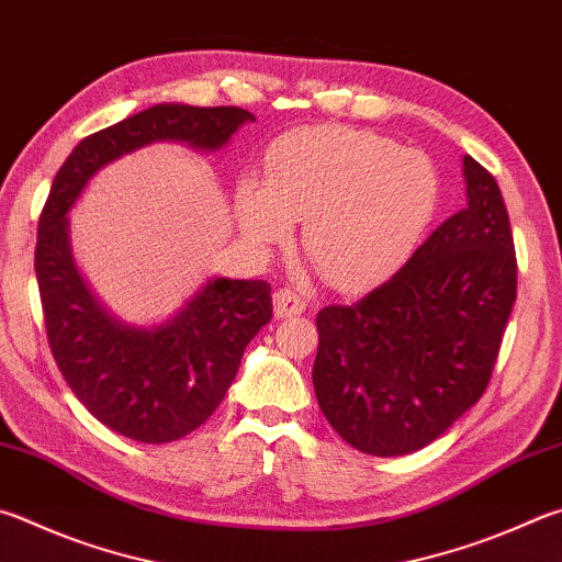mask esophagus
<instances>
[{
    "label": "esophagus",
    "mask_w": 562,
    "mask_h": 562,
    "mask_svg": "<svg viewBox=\"0 0 562 562\" xmlns=\"http://www.w3.org/2000/svg\"><path fill=\"white\" fill-rule=\"evenodd\" d=\"M304 307H307V304H304V300L294 290L282 288L274 292V316H278V319L297 316L304 312Z\"/></svg>",
    "instance_id": "1"
}]
</instances>
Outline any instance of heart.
I'll return each mask as SVG.
<instances>
[{"mask_svg":"<svg viewBox=\"0 0 562 562\" xmlns=\"http://www.w3.org/2000/svg\"><path fill=\"white\" fill-rule=\"evenodd\" d=\"M430 157L373 132L304 130L274 145L265 179L238 187V221L255 246H280L304 221L314 270L353 290L387 278L411 258L440 209Z\"/></svg>","mask_w":562,"mask_h":562,"instance_id":"1","label":"heart"}]
</instances>
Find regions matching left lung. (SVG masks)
<instances>
[{"label": "left lung", "instance_id": "obj_1", "mask_svg": "<svg viewBox=\"0 0 562 562\" xmlns=\"http://www.w3.org/2000/svg\"><path fill=\"white\" fill-rule=\"evenodd\" d=\"M462 165L467 206L381 288L316 314V401L366 454L423 450L492 379L516 302L514 233L496 179Z\"/></svg>", "mask_w": 562, "mask_h": 562}]
</instances>
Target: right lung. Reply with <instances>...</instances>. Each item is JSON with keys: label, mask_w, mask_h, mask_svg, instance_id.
Instances as JSON below:
<instances>
[{"label": "right lung", "mask_w": 562, "mask_h": 562, "mask_svg": "<svg viewBox=\"0 0 562 562\" xmlns=\"http://www.w3.org/2000/svg\"><path fill=\"white\" fill-rule=\"evenodd\" d=\"M255 122L243 108L161 103L78 142L38 218L36 280L50 353L70 391L110 430L175 442L201 427L236 379L243 351L272 319L270 284L211 278L167 322L132 326L90 292L70 250L68 211L100 169L151 142L223 149Z\"/></svg>", "instance_id": "add662e5"}]
</instances>
